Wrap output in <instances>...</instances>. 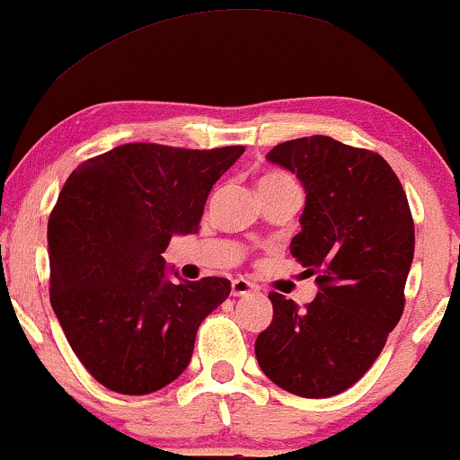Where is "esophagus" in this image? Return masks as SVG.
Wrapping results in <instances>:
<instances>
[{
  "instance_id": "esophagus-1",
  "label": "esophagus",
  "mask_w": 460,
  "mask_h": 460,
  "mask_svg": "<svg viewBox=\"0 0 460 460\" xmlns=\"http://www.w3.org/2000/svg\"><path fill=\"white\" fill-rule=\"evenodd\" d=\"M256 290H258L256 284L247 282V279H243V278L232 279V296H245V295L256 293Z\"/></svg>"
}]
</instances>
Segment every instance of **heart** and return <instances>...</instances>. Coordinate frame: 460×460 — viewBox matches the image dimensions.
<instances>
[{
  "label": "heart",
  "mask_w": 460,
  "mask_h": 460,
  "mask_svg": "<svg viewBox=\"0 0 460 460\" xmlns=\"http://www.w3.org/2000/svg\"><path fill=\"white\" fill-rule=\"evenodd\" d=\"M286 181H293L288 174H284V172H267L261 181H258V187L261 185H278V182H286Z\"/></svg>",
  "instance_id": "b5f03b06"
}]
</instances>
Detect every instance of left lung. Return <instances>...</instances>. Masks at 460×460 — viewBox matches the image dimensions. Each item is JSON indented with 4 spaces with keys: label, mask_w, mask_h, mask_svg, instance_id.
Instances as JSON below:
<instances>
[{
    "label": "left lung",
    "mask_w": 460,
    "mask_h": 460,
    "mask_svg": "<svg viewBox=\"0 0 460 460\" xmlns=\"http://www.w3.org/2000/svg\"><path fill=\"white\" fill-rule=\"evenodd\" d=\"M267 159L305 187L290 253L307 278L316 275L318 295L299 307L269 293L273 321L256 340V359L295 396H336L370 370L401 321L415 250L411 208L372 150L312 135L278 144Z\"/></svg>",
    "instance_id": "8db88e82"
}]
</instances>
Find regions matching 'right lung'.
<instances>
[{
	"label": "right lung",
	"instance_id": "add662e5",
	"mask_svg": "<svg viewBox=\"0 0 460 460\" xmlns=\"http://www.w3.org/2000/svg\"><path fill=\"white\" fill-rule=\"evenodd\" d=\"M243 146L124 144L84 161L49 215V299L70 349L101 385L153 394L182 375L199 323L230 279L172 284L161 253L196 234L204 204Z\"/></svg>",
	"mask_w": 460,
	"mask_h": 460
}]
</instances>
